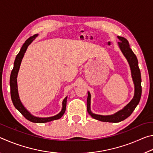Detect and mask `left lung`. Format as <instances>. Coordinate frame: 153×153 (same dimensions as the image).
Here are the masks:
<instances>
[{
	"label": "left lung",
	"instance_id": "obj_1",
	"mask_svg": "<svg viewBox=\"0 0 153 153\" xmlns=\"http://www.w3.org/2000/svg\"><path fill=\"white\" fill-rule=\"evenodd\" d=\"M120 39V42H119V46L124 56L128 60L129 64L131 71V76H132L133 81L135 86V92H134V97L133 99L124 107L122 110L118 111L117 113L112 115L103 116L96 115L92 113L90 111V98L91 96L89 92H88V98H87V111L88 113L91 115V117L95 120L105 121V122H113L117 123L126 120L129 115L132 113L135 109L136 106L138 105L141 98L142 94V86H141V74L138 67V62L135 54L133 53L131 49L129 48L128 41L125 38L117 36Z\"/></svg>",
	"mask_w": 153,
	"mask_h": 153
}]
</instances>
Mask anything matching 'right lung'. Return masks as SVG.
I'll return each instance as SVG.
<instances>
[{"label":"right lung","instance_id":"right-lung-1","mask_svg":"<svg viewBox=\"0 0 153 153\" xmlns=\"http://www.w3.org/2000/svg\"><path fill=\"white\" fill-rule=\"evenodd\" d=\"M37 36L38 34H35L28 38V39L25 41L24 45H23L22 47L19 51V53H18V55L16 56V58H15V60L14 62L13 69V70L11 71V76H10L11 97L12 102L13 103L15 107L24 116V117L25 119H27V120H29L30 121H32V122H33V123H46V122H48V121L59 120V119H60L62 116L63 115V114L65 112V109H66L67 97L65 98V99L63 100V108H62L61 111L58 114V115L51 117L39 118V117H34V116L32 115L26 109H25V107L23 106L22 102L20 101V99L19 98V94H18V91H17V77L18 71H19V69L21 62H22V59L24 57V54L27 48V46L30 45L31 42L34 40V38Z\"/></svg>","mask_w":153,"mask_h":153}]
</instances>
